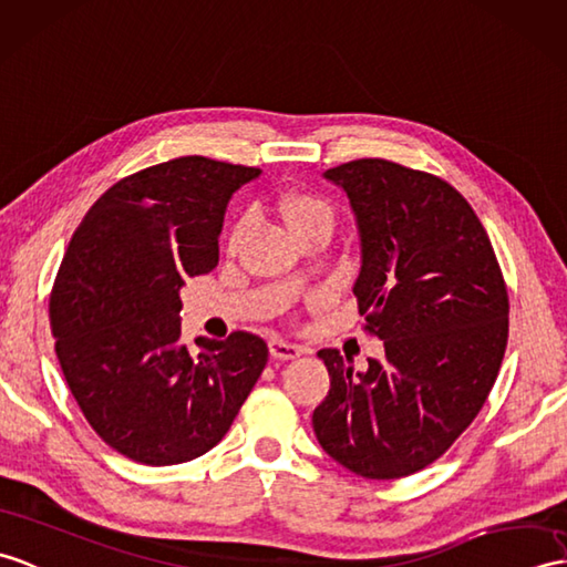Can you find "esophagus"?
<instances>
[{
  "label": "esophagus",
  "mask_w": 567,
  "mask_h": 567,
  "mask_svg": "<svg viewBox=\"0 0 567 567\" xmlns=\"http://www.w3.org/2000/svg\"><path fill=\"white\" fill-rule=\"evenodd\" d=\"M301 352H305V348L295 346V343H287V340H282V338L270 340V354L275 360H297Z\"/></svg>",
  "instance_id": "34e87169"
}]
</instances>
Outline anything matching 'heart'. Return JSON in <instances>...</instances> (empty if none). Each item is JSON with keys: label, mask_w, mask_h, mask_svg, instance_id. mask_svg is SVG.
Here are the masks:
<instances>
[{"label": "heart", "mask_w": 567, "mask_h": 567, "mask_svg": "<svg viewBox=\"0 0 567 567\" xmlns=\"http://www.w3.org/2000/svg\"><path fill=\"white\" fill-rule=\"evenodd\" d=\"M278 207H280L285 221L289 224V229H292L297 236L305 234L307 229H313V227L331 229L333 219H336L333 205L328 203L323 195L309 193V190H289V193H285L280 197ZM246 229H248V215H241L239 219L234 221V227L229 231V239H227L229 251H236V248L241 246Z\"/></svg>", "instance_id": "b5f03b06"}]
</instances>
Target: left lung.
<instances>
[{
    "label": "left lung",
    "instance_id": "8db88e82",
    "mask_svg": "<svg viewBox=\"0 0 567 567\" xmlns=\"http://www.w3.org/2000/svg\"><path fill=\"white\" fill-rule=\"evenodd\" d=\"M326 178L358 217L352 292L386 358L354 372L338 350H319L331 391L313 432L358 476L403 478L437 462L488 399L507 348V285L478 215L440 176L354 159Z\"/></svg>",
    "mask_w": 567,
    "mask_h": 567
}]
</instances>
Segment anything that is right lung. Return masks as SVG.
Wrapping results in <instances>:
<instances>
[{"label": "right lung", "instance_id": "right-lung-1", "mask_svg": "<svg viewBox=\"0 0 567 567\" xmlns=\"http://www.w3.org/2000/svg\"><path fill=\"white\" fill-rule=\"evenodd\" d=\"M256 166L178 156L125 176L72 234L50 292L64 381L89 425L147 466L190 462L227 434L266 370V340L181 346V287L219 260L229 197Z\"/></svg>", "mask_w": 567, "mask_h": 567}]
</instances>
